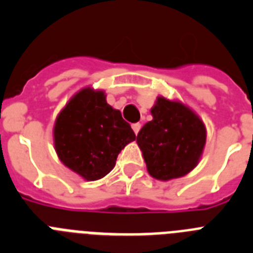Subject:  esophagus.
<instances>
[{
  "mask_svg": "<svg viewBox=\"0 0 253 253\" xmlns=\"http://www.w3.org/2000/svg\"><path fill=\"white\" fill-rule=\"evenodd\" d=\"M131 128H133L134 133H135V134H138V133H139L140 128H142V124H140V123H135V124H133V125H131Z\"/></svg>",
  "mask_w": 253,
  "mask_h": 253,
  "instance_id": "obj_1",
  "label": "esophagus"
}]
</instances>
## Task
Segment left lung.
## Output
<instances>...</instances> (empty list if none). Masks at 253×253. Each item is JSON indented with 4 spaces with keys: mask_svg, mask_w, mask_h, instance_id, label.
I'll return each mask as SVG.
<instances>
[{
    "mask_svg": "<svg viewBox=\"0 0 253 253\" xmlns=\"http://www.w3.org/2000/svg\"><path fill=\"white\" fill-rule=\"evenodd\" d=\"M151 114L153 119L137 135L147 171L161 181L187 175L202 158L207 142L205 124L189 106L163 96H158Z\"/></svg>",
    "mask_w": 253,
    "mask_h": 253,
    "instance_id": "left-lung-1",
    "label": "left lung"
}]
</instances>
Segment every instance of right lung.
<instances>
[{"label": "right lung", "mask_w": 253, "mask_h": 253, "mask_svg": "<svg viewBox=\"0 0 253 253\" xmlns=\"http://www.w3.org/2000/svg\"><path fill=\"white\" fill-rule=\"evenodd\" d=\"M53 138L60 162L84 180L96 181L114 169L135 134L122 113L107 104L104 91L84 87L58 114Z\"/></svg>", "instance_id": "right-lung-1"}]
</instances>
